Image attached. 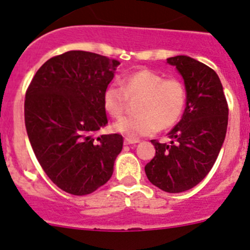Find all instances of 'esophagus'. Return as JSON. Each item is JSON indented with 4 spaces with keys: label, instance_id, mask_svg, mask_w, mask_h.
I'll list each match as a JSON object with an SVG mask.
<instances>
[{
    "label": "esophagus",
    "instance_id": "esophagus-1",
    "mask_svg": "<svg viewBox=\"0 0 250 250\" xmlns=\"http://www.w3.org/2000/svg\"><path fill=\"white\" fill-rule=\"evenodd\" d=\"M137 143H139V140L130 139V138H125V145H133V144H137Z\"/></svg>",
    "mask_w": 250,
    "mask_h": 250
}]
</instances>
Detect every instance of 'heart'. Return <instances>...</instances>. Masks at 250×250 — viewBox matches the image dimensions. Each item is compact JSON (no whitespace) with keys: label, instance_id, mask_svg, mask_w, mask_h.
Masks as SVG:
<instances>
[{"label":"heart","instance_id":"b5f03b06","mask_svg":"<svg viewBox=\"0 0 250 250\" xmlns=\"http://www.w3.org/2000/svg\"><path fill=\"white\" fill-rule=\"evenodd\" d=\"M137 115L118 120L113 129L130 139L151 135L157 129H169L180 121L186 107V88L176 78L143 69L122 78V87L110 83L103 104L110 116L118 118L128 107V99H138Z\"/></svg>","mask_w":250,"mask_h":250}]
</instances>
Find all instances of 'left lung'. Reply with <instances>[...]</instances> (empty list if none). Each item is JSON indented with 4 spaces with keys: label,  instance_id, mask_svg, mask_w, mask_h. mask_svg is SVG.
Instances as JSON below:
<instances>
[{
    "label": "left lung",
    "instance_id": "left-lung-1",
    "mask_svg": "<svg viewBox=\"0 0 250 250\" xmlns=\"http://www.w3.org/2000/svg\"><path fill=\"white\" fill-rule=\"evenodd\" d=\"M186 88L180 122L168 133L170 144L151 140L156 155L145 166L150 183L169 193L188 191L210 172L225 140L229 106L216 72L186 55L168 58Z\"/></svg>",
    "mask_w": 250,
    "mask_h": 250
}]
</instances>
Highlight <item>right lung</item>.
<instances>
[{"mask_svg": "<svg viewBox=\"0 0 250 250\" xmlns=\"http://www.w3.org/2000/svg\"><path fill=\"white\" fill-rule=\"evenodd\" d=\"M118 65L104 55L70 50L47 60L27 88L30 144L48 178L65 192L88 195L112 175L122 135H94L107 125L103 95Z\"/></svg>", "mask_w": 250, "mask_h": 250, "instance_id": "1", "label": "right lung"}]
</instances>
